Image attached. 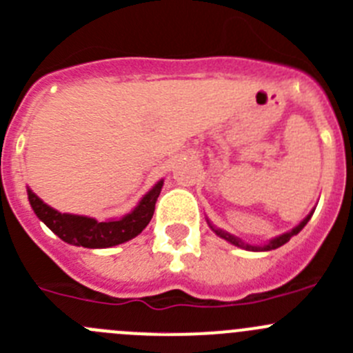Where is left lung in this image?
<instances>
[{
  "instance_id": "8db88e82",
  "label": "left lung",
  "mask_w": 353,
  "mask_h": 353,
  "mask_svg": "<svg viewBox=\"0 0 353 353\" xmlns=\"http://www.w3.org/2000/svg\"><path fill=\"white\" fill-rule=\"evenodd\" d=\"M312 214H314V210H312V212L308 214V216H306L305 219H303V221L299 223L298 226H296V228H292L291 232L282 233V235L275 236V239H272L268 243H265V245H251V243H245V242H242V240H240V239H236L235 235H230L228 232H223V230L216 228V226H212V225H210V223H209V226L214 230V232H216V235H219V236H221V239L228 240V242L233 243V245L242 247V249H247V251H272V249H276V247H281V245H284L285 242H289V240H291V236L298 235V233L301 232L303 228H305L306 223L310 221Z\"/></svg>"
}]
</instances>
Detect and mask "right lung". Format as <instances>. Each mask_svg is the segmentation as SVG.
Masks as SVG:
<instances>
[{
  "label": "right lung",
  "instance_id": "add662e5",
  "mask_svg": "<svg viewBox=\"0 0 353 353\" xmlns=\"http://www.w3.org/2000/svg\"><path fill=\"white\" fill-rule=\"evenodd\" d=\"M163 181H158L150 192L141 199L132 212L125 214L120 219L110 221H95L94 217L77 216V214H62L43 202L32 190L28 188V199L36 216L41 219L59 239L71 245L88 247V249H104L123 243L139 235L154 212V203L161 192Z\"/></svg>",
  "mask_w": 353,
  "mask_h": 353
}]
</instances>
